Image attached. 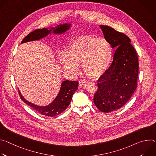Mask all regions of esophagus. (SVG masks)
Here are the masks:
<instances>
[{
  "mask_svg": "<svg viewBox=\"0 0 156 156\" xmlns=\"http://www.w3.org/2000/svg\"><path fill=\"white\" fill-rule=\"evenodd\" d=\"M86 83V80H80L79 81V86H82L83 84H84Z\"/></svg>",
  "mask_w": 156,
  "mask_h": 156,
  "instance_id": "34e87169",
  "label": "esophagus"
}]
</instances>
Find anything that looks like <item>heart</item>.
I'll use <instances>...</instances> for the list:
<instances>
[{
	"label": "heart",
	"mask_w": 156,
	"mask_h": 156,
	"mask_svg": "<svg viewBox=\"0 0 156 156\" xmlns=\"http://www.w3.org/2000/svg\"><path fill=\"white\" fill-rule=\"evenodd\" d=\"M110 42L104 37L83 35L70 44L66 54L60 56L63 68L76 74L81 64L84 72L91 78L99 77L107 69L112 57Z\"/></svg>",
	"instance_id": "1"
}]
</instances>
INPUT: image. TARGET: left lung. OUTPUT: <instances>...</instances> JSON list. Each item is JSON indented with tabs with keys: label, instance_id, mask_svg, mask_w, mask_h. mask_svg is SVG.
Listing matches in <instances>:
<instances>
[{
	"label": "left lung",
	"instance_id": "obj_1",
	"mask_svg": "<svg viewBox=\"0 0 156 156\" xmlns=\"http://www.w3.org/2000/svg\"><path fill=\"white\" fill-rule=\"evenodd\" d=\"M104 37L117 48L113 62L98 79L94 97L97 108L102 112L119 109L131 98L137 87L139 62L130 39L108 26L100 25Z\"/></svg>",
	"mask_w": 156,
	"mask_h": 156
}]
</instances>
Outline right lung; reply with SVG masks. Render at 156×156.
Wrapping results in <instances>:
<instances>
[{
    "instance_id": "add662e5",
    "label": "right lung",
    "mask_w": 156,
    "mask_h": 156,
    "mask_svg": "<svg viewBox=\"0 0 156 156\" xmlns=\"http://www.w3.org/2000/svg\"><path fill=\"white\" fill-rule=\"evenodd\" d=\"M70 26V24H63L59 25L54 28H51L50 30L46 28L36 30L28 34L22 40L21 43L40 39L41 38L46 36L49 33H50L51 30H54V33H64L67 30H69ZM78 83L76 81H64L62 83L60 92L55 100L52 102V103L45 107L37 106L28 102L21 96L20 91H18V93L22 101L33 109L37 111L41 115L47 117H55L63 112L68 107L72 101L73 94L78 90Z\"/></svg>"
}]
</instances>
